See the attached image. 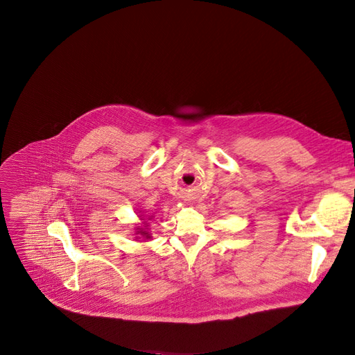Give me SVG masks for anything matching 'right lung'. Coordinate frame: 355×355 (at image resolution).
I'll return each mask as SVG.
<instances>
[{"label": "right lung", "mask_w": 355, "mask_h": 355, "mask_svg": "<svg viewBox=\"0 0 355 355\" xmlns=\"http://www.w3.org/2000/svg\"><path fill=\"white\" fill-rule=\"evenodd\" d=\"M139 214H141V211ZM139 219H140V223L135 226V232H136L135 238L136 239H143L141 242L150 241L152 239V234L149 232V227L148 226H149V220L153 219V215L148 216V218H146L144 215H139Z\"/></svg>", "instance_id": "right-lung-1"}]
</instances>
